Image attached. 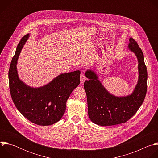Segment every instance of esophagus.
<instances>
[{
    "mask_svg": "<svg viewBox=\"0 0 158 158\" xmlns=\"http://www.w3.org/2000/svg\"><path fill=\"white\" fill-rule=\"evenodd\" d=\"M85 79H86V78H85V76L84 75V74H83V73H81V76H80L81 82V83H83V82L85 81Z\"/></svg>",
    "mask_w": 158,
    "mask_h": 158,
    "instance_id": "obj_1",
    "label": "esophagus"
}]
</instances>
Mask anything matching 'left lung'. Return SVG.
<instances>
[{
  "mask_svg": "<svg viewBox=\"0 0 158 158\" xmlns=\"http://www.w3.org/2000/svg\"><path fill=\"white\" fill-rule=\"evenodd\" d=\"M129 49L138 60L139 79L133 93L129 96L118 97L110 94L93 71L85 72L88 80L84 83L86 93L88 115L94 123L102 126L122 124L131 119L142 105L147 92V68L143 53L137 42L131 37Z\"/></svg>",
  "mask_w": 158,
  "mask_h": 158,
  "instance_id": "left-lung-1",
  "label": "left lung"
}]
</instances>
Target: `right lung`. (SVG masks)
Instances as JSON below:
<instances>
[{"mask_svg": "<svg viewBox=\"0 0 158 158\" xmlns=\"http://www.w3.org/2000/svg\"><path fill=\"white\" fill-rule=\"evenodd\" d=\"M27 34L20 40L12 59L9 82L12 101L20 113L31 122L40 126H49L58 122L65 111V104L73 90L80 84L79 71L61 74L42 87L33 88L19 78L17 62Z\"/></svg>", "mask_w": 158, "mask_h": 158, "instance_id": "1", "label": "right lung"}]
</instances>
